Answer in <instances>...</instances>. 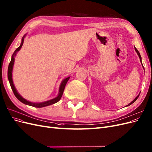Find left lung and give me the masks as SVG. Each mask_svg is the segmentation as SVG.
<instances>
[{"mask_svg": "<svg viewBox=\"0 0 152 152\" xmlns=\"http://www.w3.org/2000/svg\"><path fill=\"white\" fill-rule=\"evenodd\" d=\"M134 49H135V51H137V54H138V56H139V58H140V61L141 62H142V57H141V55H140V53H139V51H138V50L137 49V48H134ZM142 65H143V64H142ZM143 69H144V67H143ZM139 96L140 95H138L137 97H136L134 99V100L132 102H131V103H129V104H128V105H127L126 106H130L131 105V104H132L133 102H134L136 101H137V99L138 98V97H139Z\"/></svg>", "mask_w": 152, "mask_h": 152, "instance_id": "left-lung-1", "label": "left lung"}]
</instances>
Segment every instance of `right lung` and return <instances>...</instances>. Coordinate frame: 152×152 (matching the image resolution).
I'll list each match as a JSON object with an SVG mask.
<instances>
[{"mask_svg": "<svg viewBox=\"0 0 152 152\" xmlns=\"http://www.w3.org/2000/svg\"><path fill=\"white\" fill-rule=\"evenodd\" d=\"M25 35L23 36V38L22 39V42L20 45L18 47V48L15 50V51L14 52V53L12 55V58L11 60H10V63H9V67H8V72H7V76H8V79L9 80V83H10V87H11L12 90L14 92V94L15 95V96L17 97V99H18L19 101H20L21 102L25 104H27V105L31 106H33L35 107H45V106H48L50 105H51V104H53L55 103H56L57 102H58L60 99L63 95V93H64V91L65 89V86L66 84V83L68 82V80H69L70 77L66 78L65 79H64V80L62 81L61 85L60 86V89H59V94L58 96H57L56 98L51 99V100L48 101H46V102H41V103H33V102H31L29 101H28L27 100H26L25 99H24L23 97H22L20 96L19 94H18V92H17L16 89H15V88L14 86V83H13V81H12V69H13V65H14V56L16 55V53L20 50V49L21 48V47L23 45V42H24V38Z\"/></svg>", "mask_w": 152, "mask_h": 152, "instance_id": "add662e5", "label": "right lung"}]
</instances>
